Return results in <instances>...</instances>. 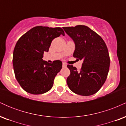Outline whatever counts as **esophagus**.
Returning <instances> with one entry per match:
<instances>
[{
    "label": "esophagus",
    "instance_id": "obj_1",
    "mask_svg": "<svg viewBox=\"0 0 126 126\" xmlns=\"http://www.w3.org/2000/svg\"><path fill=\"white\" fill-rule=\"evenodd\" d=\"M66 66H67V64L66 63H63V67H66Z\"/></svg>",
    "mask_w": 126,
    "mask_h": 126
}]
</instances>
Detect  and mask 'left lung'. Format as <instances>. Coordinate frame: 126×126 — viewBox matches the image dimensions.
I'll return each mask as SVG.
<instances>
[{
    "label": "left lung",
    "instance_id": "1",
    "mask_svg": "<svg viewBox=\"0 0 126 126\" xmlns=\"http://www.w3.org/2000/svg\"><path fill=\"white\" fill-rule=\"evenodd\" d=\"M75 44L73 57L83 60L81 69L67 65L70 74L67 83L72 92L82 96L96 93L105 83L110 59L104 41L85 25L63 27Z\"/></svg>",
    "mask_w": 126,
    "mask_h": 126
}]
</instances>
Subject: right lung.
Wrapping results in <instances>:
<instances>
[{
	"label": "right lung",
	"instance_id": "add662e5",
	"mask_svg": "<svg viewBox=\"0 0 126 126\" xmlns=\"http://www.w3.org/2000/svg\"><path fill=\"white\" fill-rule=\"evenodd\" d=\"M64 35L60 27L37 26L24 34L15 45L13 66L17 81L24 90L31 94L46 93L51 89L54 79L61 70L62 62L55 60L49 63L43 60L51 41Z\"/></svg>",
	"mask_w": 126,
	"mask_h": 126
}]
</instances>
